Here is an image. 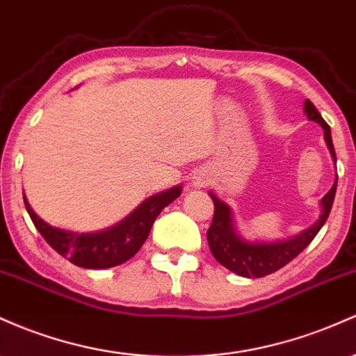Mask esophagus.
Here are the masks:
<instances>
[{"label": "esophagus", "mask_w": 356, "mask_h": 356, "mask_svg": "<svg viewBox=\"0 0 356 356\" xmlns=\"http://www.w3.org/2000/svg\"><path fill=\"white\" fill-rule=\"evenodd\" d=\"M193 186H194V187L204 186V181H202V179H199V177H194V179H193Z\"/></svg>", "instance_id": "esophagus-1"}]
</instances>
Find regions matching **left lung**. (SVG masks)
I'll return each mask as SVG.
<instances>
[{
	"label": "left lung",
	"instance_id": "obj_1",
	"mask_svg": "<svg viewBox=\"0 0 356 356\" xmlns=\"http://www.w3.org/2000/svg\"><path fill=\"white\" fill-rule=\"evenodd\" d=\"M304 111H306L307 118L323 127L326 145L330 148L334 163H337V154H334L333 140H331L330 124L323 120V116L319 115V111L309 99H306V103H304ZM337 182L338 175L330 193L321 199V216L311 228L304 229L300 235L294 238H289V240L284 241H272V243L247 241L245 238L238 235L229 206L222 202L221 199H218L213 193H209L214 202L213 222H211L208 229V243L211 253H213L214 259L220 261L222 267H226L228 270L235 272L241 277L259 279V277H265L268 273L277 272L284 265H287L289 261L294 260L314 240L319 229L323 228L327 216H330L331 206H333L334 194H337Z\"/></svg>",
	"mask_w": 356,
	"mask_h": 356
}]
</instances>
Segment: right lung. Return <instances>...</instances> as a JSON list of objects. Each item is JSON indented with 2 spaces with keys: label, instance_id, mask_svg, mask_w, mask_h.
I'll return each mask as SVG.
<instances>
[{
  "label": "right lung",
  "instance_id": "1",
  "mask_svg": "<svg viewBox=\"0 0 356 356\" xmlns=\"http://www.w3.org/2000/svg\"><path fill=\"white\" fill-rule=\"evenodd\" d=\"M181 186H175L155 194L145 199L134 213L128 214L118 225L96 233H76L50 226L32 209L25 194H23V201H25L26 211L32 218L35 228L58 255L77 267L109 268L124 264L142 248L155 218L165 206L181 196Z\"/></svg>",
  "mask_w": 356,
  "mask_h": 356
}]
</instances>
